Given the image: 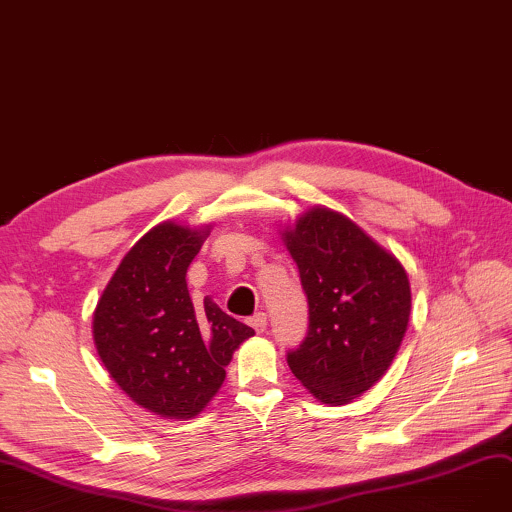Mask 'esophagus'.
I'll list each match as a JSON object with an SVG mask.
<instances>
[{"instance_id":"34e87169","label":"esophagus","mask_w":512,"mask_h":512,"mask_svg":"<svg viewBox=\"0 0 512 512\" xmlns=\"http://www.w3.org/2000/svg\"><path fill=\"white\" fill-rule=\"evenodd\" d=\"M249 323H251V327H253L257 333H263V331L267 329V315H265V313H257L255 317L249 319Z\"/></svg>"}]
</instances>
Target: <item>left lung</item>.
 <instances>
[{
    "instance_id": "8db88e82",
    "label": "left lung",
    "mask_w": 512,
    "mask_h": 512,
    "mask_svg": "<svg viewBox=\"0 0 512 512\" xmlns=\"http://www.w3.org/2000/svg\"><path fill=\"white\" fill-rule=\"evenodd\" d=\"M284 243L309 300V329L288 366L319 401L350 403L383 377L401 346L410 280L360 226L321 206L284 230Z\"/></svg>"
}]
</instances>
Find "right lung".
<instances>
[{"instance_id":"1","label":"right lung","mask_w":512,"mask_h":512,"mask_svg":"<svg viewBox=\"0 0 512 512\" xmlns=\"http://www.w3.org/2000/svg\"><path fill=\"white\" fill-rule=\"evenodd\" d=\"M208 232L154 226L123 257L92 319L96 352L115 383L162 418L197 416L222 387L234 350L255 335L212 298L201 309L191 302L187 267Z\"/></svg>"}]
</instances>
